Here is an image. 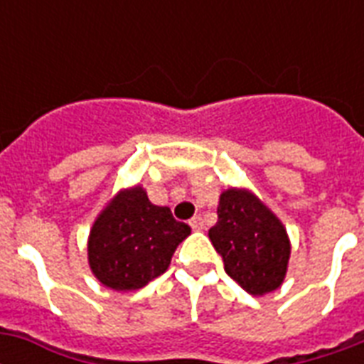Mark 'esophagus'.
<instances>
[{
	"label": "esophagus",
	"mask_w": 364,
	"mask_h": 364,
	"mask_svg": "<svg viewBox=\"0 0 364 364\" xmlns=\"http://www.w3.org/2000/svg\"><path fill=\"white\" fill-rule=\"evenodd\" d=\"M188 225H191V228H193V230H196V232H198V230H202V228H204V219H202L200 215H196V217H193L191 221H188Z\"/></svg>",
	"instance_id": "1"
}]
</instances>
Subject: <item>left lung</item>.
Segmentation results:
<instances>
[{"label":"left lung","instance_id":"left-lung-1","mask_svg":"<svg viewBox=\"0 0 364 364\" xmlns=\"http://www.w3.org/2000/svg\"><path fill=\"white\" fill-rule=\"evenodd\" d=\"M210 240L225 272L249 294L276 291L287 274L291 242L282 221L247 188H227L219 198Z\"/></svg>","mask_w":364,"mask_h":364}]
</instances>
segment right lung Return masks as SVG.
Wrapping results in <instances>:
<instances>
[{
	"label": "right lung",
	"mask_w": 364,
	"mask_h": 364,
	"mask_svg": "<svg viewBox=\"0 0 364 364\" xmlns=\"http://www.w3.org/2000/svg\"><path fill=\"white\" fill-rule=\"evenodd\" d=\"M191 227L170 208L151 204L145 188L119 191L96 217L88 236V264L113 291H136L164 274Z\"/></svg>",
	"instance_id": "add662e5"
}]
</instances>
